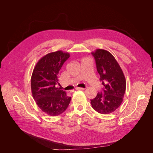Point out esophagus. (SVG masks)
Returning a JSON list of instances; mask_svg holds the SVG:
<instances>
[{
  "mask_svg": "<svg viewBox=\"0 0 153 153\" xmlns=\"http://www.w3.org/2000/svg\"><path fill=\"white\" fill-rule=\"evenodd\" d=\"M84 88H82V87H76L75 88V90H84Z\"/></svg>",
  "mask_w": 153,
  "mask_h": 153,
  "instance_id": "34e87169",
  "label": "esophagus"
}]
</instances>
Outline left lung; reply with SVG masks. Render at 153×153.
I'll return each mask as SVG.
<instances>
[{
	"mask_svg": "<svg viewBox=\"0 0 153 153\" xmlns=\"http://www.w3.org/2000/svg\"><path fill=\"white\" fill-rule=\"evenodd\" d=\"M102 82V91L91 100L92 107L102 114H110L121 105L126 91V82L119 64L108 51L97 49L91 53Z\"/></svg>",
	"mask_w": 153,
	"mask_h": 153,
	"instance_id": "8db88e82",
	"label": "left lung"
}]
</instances>
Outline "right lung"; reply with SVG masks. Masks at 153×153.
Returning a JSON list of instances; mask_svg holds the SVG:
<instances>
[{
	"instance_id": "right-lung-1",
	"label": "right lung",
	"mask_w": 153,
	"mask_h": 153,
	"mask_svg": "<svg viewBox=\"0 0 153 153\" xmlns=\"http://www.w3.org/2000/svg\"><path fill=\"white\" fill-rule=\"evenodd\" d=\"M70 56L61 50L49 53L35 66L31 76V91L39 108L51 116H57L66 110L71 97L66 95L59 84L58 74L63 64Z\"/></svg>"
}]
</instances>
